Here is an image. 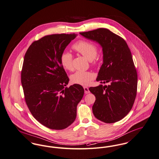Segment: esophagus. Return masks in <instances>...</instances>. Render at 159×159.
Instances as JSON below:
<instances>
[{
	"mask_svg": "<svg viewBox=\"0 0 159 159\" xmlns=\"http://www.w3.org/2000/svg\"><path fill=\"white\" fill-rule=\"evenodd\" d=\"M84 92L85 94H88L90 93V90L87 87H85V86L84 87Z\"/></svg>",
	"mask_w": 159,
	"mask_h": 159,
	"instance_id": "obj_1",
	"label": "esophagus"
}]
</instances>
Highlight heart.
Returning a JSON list of instances; mask_svg holds the SVG:
<instances>
[{"label":"heart","mask_w":159,"mask_h":159,"mask_svg":"<svg viewBox=\"0 0 159 159\" xmlns=\"http://www.w3.org/2000/svg\"><path fill=\"white\" fill-rule=\"evenodd\" d=\"M72 48L77 52L81 54L89 61H92L95 58L97 55V48L92 43L81 40L75 43ZM60 62L64 69L67 70H72V55L70 52L64 51L60 56ZM95 75L90 72L76 71L70 76L71 81L80 85L89 84L94 79Z\"/></svg>","instance_id":"b5f03b06"}]
</instances>
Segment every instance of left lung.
<instances>
[{"label": "left lung", "instance_id": "8db88e82", "mask_svg": "<svg viewBox=\"0 0 159 159\" xmlns=\"http://www.w3.org/2000/svg\"><path fill=\"white\" fill-rule=\"evenodd\" d=\"M80 34L102 47L103 63L96 81L109 84L89 88L96 97L93 115L105 123L117 122L130 111L137 93L138 75L131 51L122 38L106 28Z\"/></svg>", "mask_w": 159, "mask_h": 159}]
</instances>
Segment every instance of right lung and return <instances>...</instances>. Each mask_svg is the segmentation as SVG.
<instances>
[{
	"label": "right lung",
	"instance_id": "obj_1",
	"mask_svg": "<svg viewBox=\"0 0 159 159\" xmlns=\"http://www.w3.org/2000/svg\"><path fill=\"white\" fill-rule=\"evenodd\" d=\"M77 34H52L32 43L25 53L21 74L25 99L34 117L52 129H63L76 117V107L84 90L69 87L60 56Z\"/></svg>",
	"mask_w": 159,
	"mask_h": 159
}]
</instances>
